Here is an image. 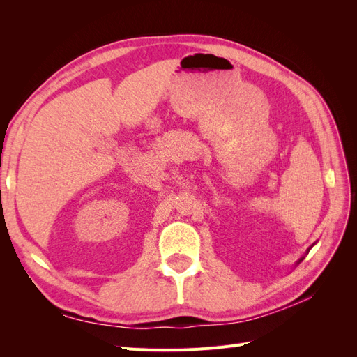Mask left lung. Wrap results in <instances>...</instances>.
<instances>
[{
  "label": "left lung",
  "instance_id": "obj_1",
  "mask_svg": "<svg viewBox=\"0 0 357 357\" xmlns=\"http://www.w3.org/2000/svg\"><path fill=\"white\" fill-rule=\"evenodd\" d=\"M312 245H314V244H312ZM310 248H311V247H310ZM310 248H308V252H310ZM308 252H307V253H308ZM301 261H304V257H301V259H299V261L296 262V265H298V264H301Z\"/></svg>",
  "mask_w": 357,
  "mask_h": 357
}]
</instances>
